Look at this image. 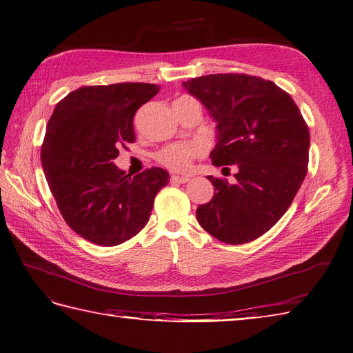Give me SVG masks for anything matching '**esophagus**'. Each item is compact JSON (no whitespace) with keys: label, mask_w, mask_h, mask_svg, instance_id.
<instances>
[{"label":"esophagus","mask_w":353,"mask_h":353,"mask_svg":"<svg viewBox=\"0 0 353 353\" xmlns=\"http://www.w3.org/2000/svg\"><path fill=\"white\" fill-rule=\"evenodd\" d=\"M172 181L173 183H188L189 177L188 176H172Z\"/></svg>","instance_id":"esophagus-1"}]
</instances>
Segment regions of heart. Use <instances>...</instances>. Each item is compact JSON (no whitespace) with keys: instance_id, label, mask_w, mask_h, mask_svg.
<instances>
[{"instance_id":"b5f03b06","label":"heart","mask_w":353,"mask_h":353,"mask_svg":"<svg viewBox=\"0 0 353 353\" xmlns=\"http://www.w3.org/2000/svg\"><path fill=\"white\" fill-rule=\"evenodd\" d=\"M203 152V145L201 143H174L161 148L156 160L172 172L183 173L188 172L192 161Z\"/></svg>"}]
</instances>
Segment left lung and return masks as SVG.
Returning a JSON list of instances; mask_svg holds the SVG:
<instances>
[{
  "mask_svg": "<svg viewBox=\"0 0 353 353\" xmlns=\"http://www.w3.org/2000/svg\"><path fill=\"white\" fill-rule=\"evenodd\" d=\"M183 88L216 121L212 163L238 165L234 185L208 176L214 194L197 222L222 242H251L280 221L307 174V124L285 90L256 76L208 74Z\"/></svg>",
  "mask_w": 353,
  "mask_h": 353,
  "instance_id": "1",
  "label": "left lung"
}]
</instances>
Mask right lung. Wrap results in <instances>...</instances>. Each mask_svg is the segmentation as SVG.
Instances as JSON below:
<instances>
[{
    "label": "right lung",
    "instance_id": "right-lung-1",
    "mask_svg": "<svg viewBox=\"0 0 353 353\" xmlns=\"http://www.w3.org/2000/svg\"><path fill=\"white\" fill-rule=\"evenodd\" d=\"M159 89L139 82L83 86L60 101L49 119L43 170L63 219L89 242L115 247L139 234L170 181L160 167L131 177L114 164L119 147L135 141L137 110Z\"/></svg>",
    "mask_w": 353,
    "mask_h": 353
}]
</instances>
